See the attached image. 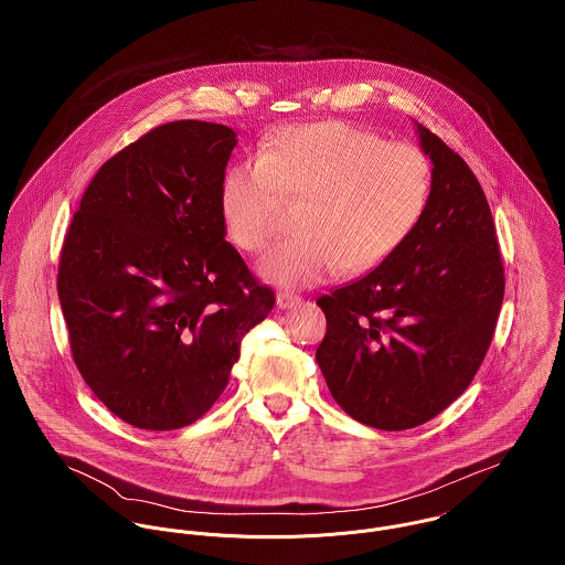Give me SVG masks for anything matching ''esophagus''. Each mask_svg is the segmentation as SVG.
I'll use <instances>...</instances> for the list:
<instances>
[{"label": "esophagus", "mask_w": 565, "mask_h": 565, "mask_svg": "<svg viewBox=\"0 0 565 565\" xmlns=\"http://www.w3.org/2000/svg\"><path fill=\"white\" fill-rule=\"evenodd\" d=\"M302 302V298L300 296H296V294H287V291H280L278 296H276V307L278 309H282V311H287V309H294V307H298Z\"/></svg>", "instance_id": "1"}]
</instances>
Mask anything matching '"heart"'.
Masks as SVG:
<instances>
[{"mask_svg": "<svg viewBox=\"0 0 565 565\" xmlns=\"http://www.w3.org/2000/svg\"><path fill=\"white\" fill-rule=\"evenodd\" d=\"M430 164L408 143H387L341 121L305 124L263 139L256 159L226 169L220 209L231 242L260 252L278 224L280 198H305L300 237L271 247L258 276L280 287H313L390 258L419 224Z\"/></svg>", "mask_w": 565, "mask_h": 565, "instance_id": "obj_1", "label": "heart"}]
</instances>
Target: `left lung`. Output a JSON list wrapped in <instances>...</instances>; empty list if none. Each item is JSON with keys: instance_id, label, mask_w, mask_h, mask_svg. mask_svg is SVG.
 <instances>
[{"instance_id": "1", "label": "left lung", "mask_w": 565, "mask_h": 565, "mask_svg": "<svg viewBox=\"0 0 565 565\" xmlns=\"http://www.w3.org/2000/svg\"><path fill=\"white\" fill-rule=\"evenodd\" d=\"M415 132L433 162L419 224L379 267L318 300L326 385L350 417L381 430L419 426L468 390L504 296L477 175L417 121Z\"/></svg>"}]
</instances>
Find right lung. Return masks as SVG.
<instances>
[{
	"label": "right lung",
	"mask_w": 565,
	"mask_h": 565,
	"mask_svg": "<svg viewBox=\"0 0 565 565\" xmlns=\"http://www.w3.org/2000/svg\"><path fill=\"white\" fill-rule=\"evenodd\" d=\"M237 132L171 121L104 162L61 252L58 298L84 383L124 422L173 430L228 385L274 309L226 242L220 186Z\"/></svg>",
	"instance_id": "obj_1"
}]
</instances>
